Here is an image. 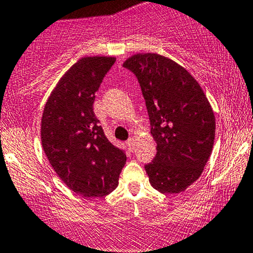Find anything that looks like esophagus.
Listing matches in <instances>:
<instances>
[{
    "label": "esophagus",
    "mask_w": 253,
    "mask_h": 253,
    "mask_svg": "<svg viewBox=\"0 0 253 253\" xmlns=\"http://www.w3.org/2000/svg\"><path fill=\"white\" fill-rule=\"evenodd\" d=\"M126 146L129 147L130 150H134V147H135V140H134V137H130L129 140L126 141Z\"/></svg>",
    "instance_id": "1"
}]
</instances>
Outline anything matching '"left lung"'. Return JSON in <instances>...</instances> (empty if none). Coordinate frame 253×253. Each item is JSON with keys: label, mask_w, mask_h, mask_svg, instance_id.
I'll return each mask as SVG.
<instances>
[{"label": "left lung", "mask_w": 253, "mask_h": 253, "mask_svg": "<svg viewBox=\"0 0 253 253\" xmlns=\"http://www.w3.org/2000/svg\"><path fill=\"white\" fill-rule=\"evenodd\" d=\"M124 68L140 84L157 143L144 165L150 185L163 194L184 191L202 174L211 154L215 117L198 82L179 64L157 53H137Z\"/></svg>", "instance_id": "obj_1"}]
</instances>
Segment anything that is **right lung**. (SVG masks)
Instances as JSON below:
<instances>
[{
    "label": "right lung",
    "mask_w": 253,
    "mask_h": 253,
    "mask_svg": "<svg viewBox=\"0 0 253 253\" xmlns=\"http://www.w3.org/2000/svg\"><path fill=\"white\" fill-rule=\"evenodd\" d=\"M115 57H84L51 93L42 118V144L51 166L82 197H103L117 188L126 150L107 140L93 111L95 93Z\"/></svg>",
    "instance_id": "right-lung-1"
}]
</instances>
